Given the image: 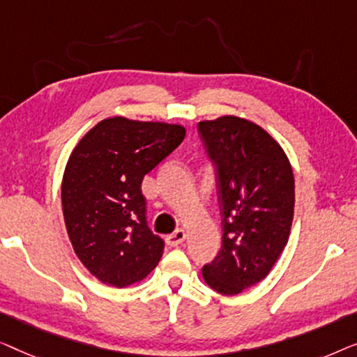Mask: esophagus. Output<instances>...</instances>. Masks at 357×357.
I'll use <instances>...</instances> for the list:
<instances>
[{
    "label": "esophagus",
    "mask_w": 357,
    "mask_h": 357,
    "mask_svg": "<svg viewBox=\"0 0 357 357\" xmlns=\"http://www.w3.org/2000/svg\"><path fill=\"white\" fill-rule=\"evenodd\" d=\"M185 241V231L184 229H176L173 234L167 236V243L168 245H172V248H176V245L183 244Z\"/></svg>",
    "instance_id": "esophagus-1"
}]
</instances>
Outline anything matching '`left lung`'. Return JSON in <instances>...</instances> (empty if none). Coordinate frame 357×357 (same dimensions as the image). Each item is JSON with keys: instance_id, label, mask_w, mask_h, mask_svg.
Masks as SVG:
<instances>
[{"instance_id": "1", "label": "left lung", "mask_w": 357, "mask_h": 357, "mask_svg": "<svg viewBox=\"0 0 357 357\" xmlns=\"http://www.w3.org/2000/svg\"><path fill=\"white\" fill-rule=\"evenodd\" d=\"M218 168L222 249L202 268L210 288L225 296L262 281L288 244L294 217V174L281 145L245 118L199 123Z\"/></svg>"}]
</instances>
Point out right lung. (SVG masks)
<instances>
[{
    "label": "right lung",
    "mask_w": 357,
    "mask_h": 357,
    "mask_svg": "<svg viewBox=\"0 0 357 357\" xmlns=\"http://www.w3.org/2000/svg\"><path fill=\"white\" fill-rule=\"evenodd\" d=\"M185 137L181 124L107 118L79 140L61 184L74 252L102 283L124 288L157 267L165 241L145 222L140 184Z\"/></svg>",
    "instance_id": "1"
}]
</instances>
